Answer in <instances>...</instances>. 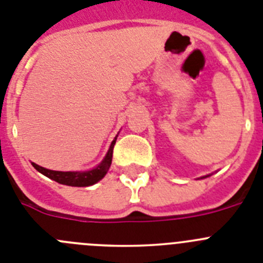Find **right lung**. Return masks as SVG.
Instances as JSON below:
<instances>
[{"label":"right lung","instance_id":"1","mask_svg":"<svg viewBox=\"0 0 263 263\" xmlns=\"http://www.w3.org/2000/svg\"><path fill=\"white\" fill-rule=\"evenodd\" d=\"M116 139L117 138H115V141L112 142L109 150H108L107 155H105L104 160L100 163V165H98L95 170L87 171V172H60V171L47 170V168L40 167V165L35 164V163H32V165L36 171L49 177L53 181L59 182V184L69 185V186H88V185H93L98 181H100L105 176V173L108 172V170H109L110 163H112V154Z\"/></svg>","mask_w":263,"mask_h":263}]
</instances>
